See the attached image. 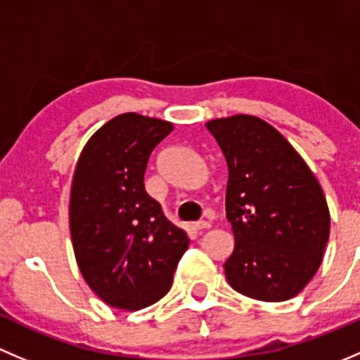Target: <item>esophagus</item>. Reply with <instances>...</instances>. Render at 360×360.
I'll return each mask as SVG.
<instances>
[{"label": "esophagus", "instance_id": "esophagus-1", "mask_svg": "<svg viewBox=\"0 0 360 360\" xmlns=\"http://www.w3.org/2000/svg\"><path fill=\"white\" fill-rule=\"evenodd\" d=\"M192 227H194V231H206V229H210V221H206V220L195 221Z\"/></svg>", "mask_w": 360, "mask_h": 360}]
</instances>
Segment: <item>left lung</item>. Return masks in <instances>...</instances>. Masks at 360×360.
Listing matches in <instances>:
<instances>
[{"label":"left lung","mask_w":360,"mask_h":360,"mask_svg":"<svg viewBox=\"0 0 360 360\" xmlns=\"http://www.w3.org/2000/svg\"><path fill=\"white\" fill-rule=\"evenodd\" d=\"M229 168L225 213L234 251L225 277L237 292L284 302L316 276L329 239V207L316 175L274 126L236 114L206 123Z\"/></svg>","instance_id":"8db88e82"}]
</instances>
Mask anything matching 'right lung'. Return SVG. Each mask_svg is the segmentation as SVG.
Instances as JSON below:
<instances>
[{"mask_svg": "<svg viewBox=\"0 0 360 360\" xmlns=\"http://www.w3.org/2000/svg\"><path fill=\"white\" fill-rule=\"evenodd\" d=\"M172 131L168 121L120 114L91 135L74 169V255L91 291L114 309L140 310L161 300L188 248L187 234L143 187L150 153Z\"/></svg>", "mask_w": 360, "mask_h": 360, "instance_id": "1", "label": "right lung"}]
</instances>
